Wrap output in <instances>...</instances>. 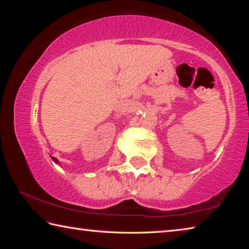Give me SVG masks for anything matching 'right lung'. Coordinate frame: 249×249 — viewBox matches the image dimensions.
<instances>
[{
  "label": "right lung",
  "instance_id": "1",
  "mask_svg": "<svg viewBox=\"0 0 249 249\" xmlns=\"http://www.w3.org/2000/svg\"><path fill=\"white\" fill-rule=\"evenodd\" d=\"M52 158H53V161H56V162H57V158H54V157H52Z\"/></svg>",
  "mask_w": 249,
  "mask_h": 249
}]
</instances>
